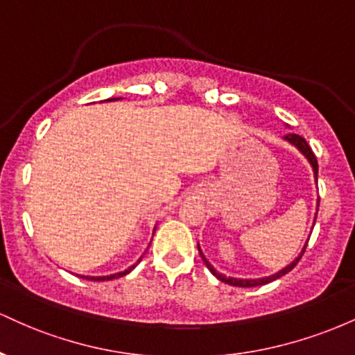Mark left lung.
<instances>
[{"mask_svg":"<svg viewBox=\"0 0 355 355\" xmlns=\"http://www.w3.org/2000/svg\"><path fill=\"white\" fill-rule=\"evenodd\" d=\"M284 140L288 141V144H291V145H294L295 148L299 150V152L302 153L305 158H307L309 164H311L312 170H313V178H315V182H317V173H319V165H317L315 155H313L312 148H311V146H309L307 141H305L302 137L295 135V133H287V135L284 137ZM317 211H319V200H317ZM317 211H315V217H313V223H315ZM307 242H309V240H307ZM307 242H305L304 248H302V250H300L299 257H295V260H292V262L288 263L287 267H284L282 270L275 272V274H272V275H268V277H262V279H235V277H227V275H223V274H218V272L214 268V266H211L209 260L205 259V255H203L200 245H198V252H200V257H202L203 263H205L207 268H209L211 274L217 277L220 282H225V284H229V285H234V287H257V285H266V284H268V282H272V280L279 279V277L288 274V272H291L292 268H294V267L297 266V262H299V260L302 259V255H304V252H305V247H307Z\"/></svg>","mask_w":355,"mask_h":355,"instance_id":"obj_1","label":"left lung"}]
</instances>
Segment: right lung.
I'll return each instance as SVG.
<instances>
[{
	"instance_id": "1",
	"label": "right lung",
	"mask_w": 355,
	"mask_h": 355,
	"mask_svg": "<svg viewBox=\"0 0 355 355\" xmlns=\"http://www.w3.org/2000/svg\"><path fill=\"white\" fill-rule=\"evenodd\" d=\"M115 100H120V98H110V100H107V101H115ZM155 232V230H153ZM141 260V257L140 259H138V262H140ZM137 262V263H138ZM137 263L135 266H132V267H128L126 268V270H123V272H118V274H112V275H103V277H89V275H81V279H87V280H98V282H103V280H113V279H118V277H123V275H126V274H130V272L133 270V268L137 267Z\"/></svg>"
}]
</instances>
